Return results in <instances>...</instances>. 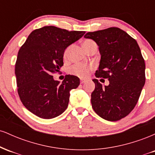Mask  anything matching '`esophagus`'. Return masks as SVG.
<instances>
[{"label":"esophagus","mask_w":155,"mask_h":155,"mask_svg":"<svg viewBox=\"0 0 155 155\" xmlns=\"http://www.w3.org/2000/svg\"><path fill=\"white\" fill-rule=\"evenodd\" d=\"M85 81H86V80H85V79H81V80H80V83H81V84H83V83H84Z\"/></svg>","instance_id":"obj_1"}]
</instances>
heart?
Wrapping results in <instances>:
<instances>
[{
    "instance_id": "1",
    "label": "heart",
    "mask_w": 155,
    "mask_h": 155,
    "mask_svg": "<svg viewBox=\"0 0 155 155\" xmlns=\"http://www.w3.org/2000/svg\"><path fill=\"white\" fill-rule=\"evenodd\" d=\"M95 43L92 40L90 39H87V40L84 41L82 46L84 49L86 50H88L92 44H95ZM69 50H70V47H67L63 51V59L66 60L68 58ZM93 70V66L91 65H84V64H75V65H72L71 67L69 68L68 72L72 75H75L81 78H86L87 77L90 71Z\"/></svg>"
}]
</instances>
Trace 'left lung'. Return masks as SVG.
Returning a JSON list of instances; mask_svg holds the SVG:
<instances>
[{"instance_id": "left-lung-1", "label": "left lung", "mask_w": 155, "mask_h": 155, "mask_svg": "<svg viewBox=\"0 0 155 155\" xmlns=\"http://www.w3.org/2000/svg\"><path fill=\"white\" fill-rule=\"evenodd\" d=\"M84 37L94 40L99 47L101 58L95 76L109 81L103 88L98 80L93 79L92 108L104 120H120L133 111L144 86L145 62L139 46L125 31L115 27L88 32Z\"/></svg>"}]
</instances>
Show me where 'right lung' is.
Segmentation results:
<instances>
[{
	"mask_svg": "<svg viewBox=\"0 0 155 155\" xmlns=\"http://www.w3.org/2000/svg\"><path fill=\"white\" fill-rule=\"evenodd\" d=\"M85 31H68L54 26L35 29L19 49L15 64L17 92L28 111L42 119H52L65 111L70 90L79 79L65 75L63 82L52 74L63 65V51L83 36Z\"/></svg>",
	"mask_w": 155,
	"mask_h": 155,
	"instance_id": "right-lung-1",
	"label": "right lung"
}]
</instances>
